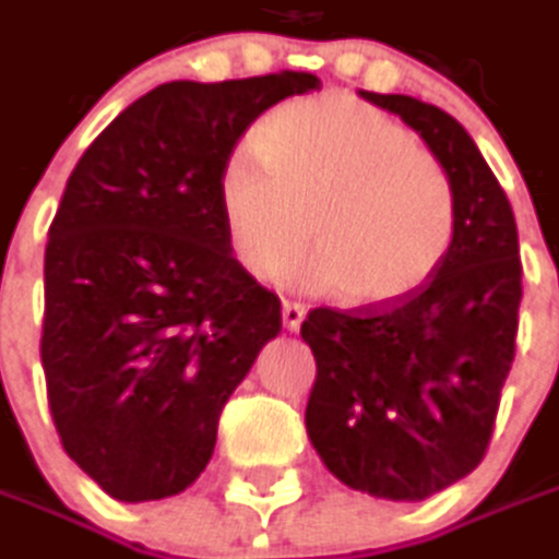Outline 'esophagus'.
Listing matches in <instances>:
<instances>
[{"mask_svg": "<svg viewBox=\"0 0 559 559\" xmlns=\"http://www.w3.org/2000/svg\"><path fill=\"white\" fill-rule=\"evenodd\" d=\"M305 305H298V301H283V326L286 330H298L301 326V320H305Z\"/></svg>", "mask_w": 559, "mask_h": 559, "instance_id": "1", "label": "esophagus"}]
</instances>
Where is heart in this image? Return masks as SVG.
<instances>
[{"label":"heart","instance_id":"heart-1","mask_svg":"<svg viewBox=\"0 0 559 559\" xmlns=\"http://www.w3.org/2000/svg\"><path fill=\"white\" fill-rule=\"evenodd\" d=\"M217 207L239 267L283 283L308 246V286L357 308L417 295L457 242L448 170L397 123L352 96L283 105L221 167Z\"/></svg>","mask_w":559,"mask_h":559}]
</instances>
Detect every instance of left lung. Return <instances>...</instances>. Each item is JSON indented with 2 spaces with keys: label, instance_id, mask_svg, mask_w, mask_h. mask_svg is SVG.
<instances>
[{
  "label": "left lung",
  "instance_id": "left-lung-1",
  "mask_svg": "<svg viewBox=\"0 0 559 559\" xmlns=\"http://www.w3.org/2000/svg\"><path fill=\"white\" fill-rule=\"evenodd\" d=\"M360 96L414 127L457 189L461 226L441 270L392 308H313L308 436L355 491L423 501L469 476L495 432L516 355L523 261L513 207L469 133L411 96Z\"/></svg>",
  "mask_w": 559,
  "mask_h": 559
}]
</instances>
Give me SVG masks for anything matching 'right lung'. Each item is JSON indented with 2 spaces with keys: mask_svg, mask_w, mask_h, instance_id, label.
I'll return each instance as SVG.
<instances>
[{
  "mask_svg": "<svg viewBox=\"0 0 559 559\" xmlns=\"http://www.w3.org/2000/svg\"><path fill=\"white\" fill-rule=\"evenodd\" d=\"M311 90L305 71L162 83L68 177L39 357L61 448L118 501L199 479L224 404L283 326L280 298L229 251L217 180L254 118Z\"/></svg>",
  "mask_w": 559,
  "mask_h": 559,
  "instance_id": "obj_1",
  "label": "right lung"
}]
</instances>
